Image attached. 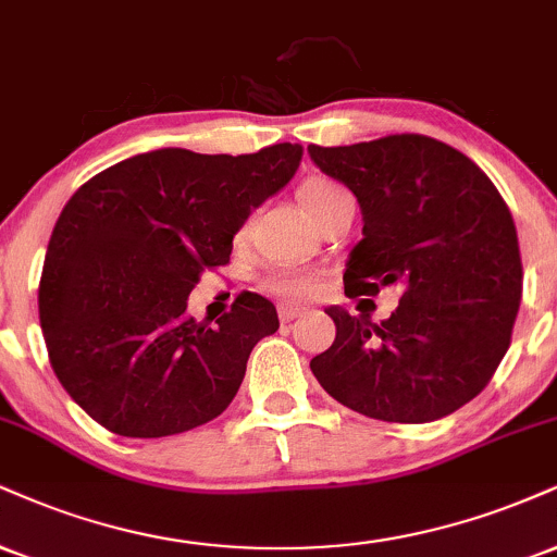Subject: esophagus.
<instances>
[{
    "label": "esophagus",
    "mask_w": 557,
    "mask_h": 557,
    "mask_svg": "<svg viewBox=\"0 0 557 557\" xmlns=\"http://www.w3.org/2000/svg\"><path fill=\"white\" fill-rule=\"evenodd\" d=\"M306 308H300V306H293V304H280L277 306V313H280V321H293V319H298L300 313H304Z\"/></svg>",
    "instance_id": "34e87169"
}]
</instances>
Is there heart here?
<instances>
[{
	"instance_id": "heart-1",
	"label": "heart",
	"mask_w": 557,
	"mask_h": 557,
	"mask_svg": "<svg viewBox=\"0 0 557 557\" xmlns=\"http://www.w3.org/2000/svg\"><path fill=\"white\" fill-rule=\"evenodd\" d=\"M345 194L350 191H347L339 181L311 176L298 186V202L306 210L308 218L319 220L321 214L330 210L339 197H345ZM319 283H321L319 272L306 270V267H274L264 280V285L270 287L272 293H277V296L283 298H293V300L311 298L313 293L319 290Z\"/></svg>"
}]
</instances>
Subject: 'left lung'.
<instances>
[{
	"label": "left lung",
	"mask_w": 557,
	"mask_h": 557,
	"mask_svg": "<svg viewBox=\"0 0 557 557\" xmlns=\"http://www.w3.org/2000/svg\"><path fill=\"white\" fill-rule=\"evenodd\" d=\"M308 152L363 210L345 296L399 287L381 324L326 308L337 337L311 360L313 376L366 418H446L487 386L511 345L524 283L511 210L478 163L425 134Z\"/></svg>",
	"instance_id": "left-lung-1"
}]
</instances>
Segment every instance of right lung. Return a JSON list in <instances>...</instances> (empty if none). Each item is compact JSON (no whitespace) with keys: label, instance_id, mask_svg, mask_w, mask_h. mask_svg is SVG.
Segmentation results:
<instances>
[{"label":"right lung","instance_id":"add662e5","mask_svg":"<svg viewBox=\"0 0 557 557\" xmlns=\"http://www.w3.org/2000/svg\"><path fill=\"white\" fill-rule=\"evenodd\" d=\"M300 156L290 143L236 158L169 147L72 194L46 249L38 317L53 373L96 423L163 438L231 405L277 311L244 290L212 326L186 317V298L199 274L231 261L236 231Z\"/></svg>","mask_w":557,"mask_h":557}]
</instances>
